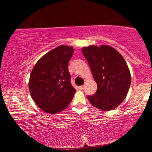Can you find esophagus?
Returning a JSON list of instances; mask_svg holds the SVG:
<instances>
[{"mask_svg":"<svg viewBox=\"0 0 152 152\" xmlns=\"http://www.w3.org/2000/svg\"><path fill=\"white\" fill-rule=\"evenodd\" d=\"M79 88H80V90H82H82H84V85H82V86H80V87H79Z\"/></svg>","mask_w":152,"mask_h":152,"instance_id":"obj_1","label":"esophagus"}]
</instances>
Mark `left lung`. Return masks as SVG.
Returning <instances> with one entry per match:
<instances>
[{"mask_svg":"<svg viewBox=\"0 0 152 152\" xmlns=\"http://www.w3.org/2000/svg\"><path fill=\"white\" fill-rule=\"evenodd\" d=\"M97 84V91L88 96L89 102L102 110L117 107L127 96L131 74L123 56L110 46L90 45L82 49Z\"/></svg>","mask_w":152,"mask_h":152,"instance_id":"1","label":"left lung"}]
</instances>
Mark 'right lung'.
I'll use <instances>...</instances> for the list:
<instances>
[{"mask_svg":"<svg viewBox=\"0 0 152 152\" xmlns=\"http://www.w3.org/2000/svg\"><path fill=\"white\" fill-rule=\"evenodd\" d=\"M71 46L60 45L41 58L31 73L29 89L36 104L43 111L55 114L70 104L76 89L72 86L69 61Z\"/></svg>","mask_w":152,"mask_h":152,"instance_id":"1","label":"right lung"}]
</instances>
